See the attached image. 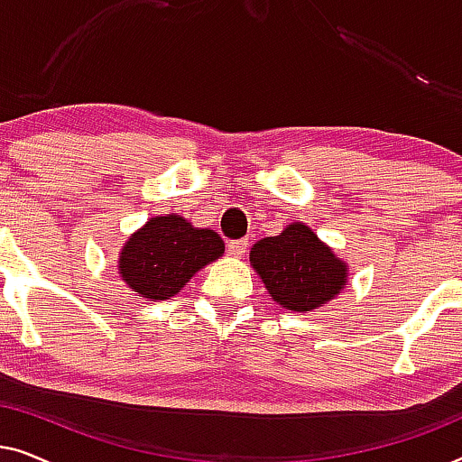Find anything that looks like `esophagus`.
Wrapping results in <instances>:
<instances>
[{
	"label": "esophagus",
	"mask_w": 462,
	"mask_h": 462,
	"mask_svg": "<svg viewBox=\"0 0 462 462\" xmlns=\"http://www.w3.org/2000/svg\"><path fill=\"white\" fill-rule=\"evenodd\" d=\"M245 250H248V242H245V239H236V242L226 244V254L231 258H242L245 254Z\"/></svg>",
	"instance_id": "esophagus-1"
}]
</instances>
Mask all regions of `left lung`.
Wrapping results in <instances>:
<instances>
[{
	"label": "left lung",
	"mask_w": 462,
	"mask_h": 462,
	"mask_svg": "<svg viewBox=\"0 0 462 462\" xmlns=\"http://www.w3.org/2000/svg\"><path fill=\"white\" fill-rule=\"evenodd\" d=\"M250 264L277 305L307 313L324 307L346 286V263L305 223L264 237L250 250Z\"/></svg>",
	"instance_id": "obj_1"
}]
</instances>
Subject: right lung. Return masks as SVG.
<instances>
[{"instance_id": "1", "label": "right lung", "mask_w": 462, "mask_h": 462, "mask_svg": "<svg viewBox=\"0 0 462 462\" xmlns=\"http://www.w3.org/2000/svg\"><path fill=\"white\" fill-rule=\"evenodd\" d=\"M223 252L218 233L195 229L179 214H166L149 218L132 233L119 252L117 269L132 292L149 300H166Z\"/></svg>"}]
</instances>
